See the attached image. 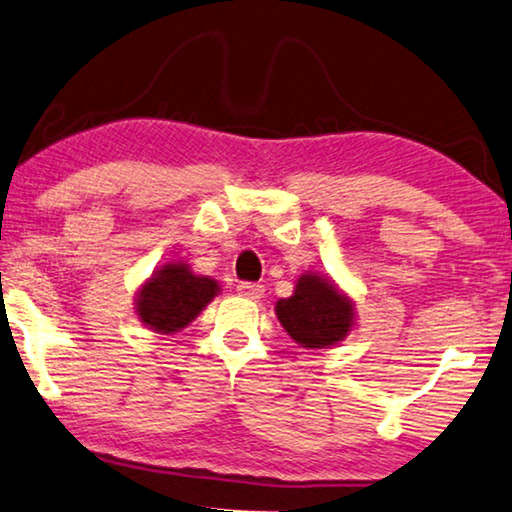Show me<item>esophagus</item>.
<instances>
[{"instance_id": "34e87169", "label": "esophagus", "mask_w": 512, "mask_h": 512, "mask_svg": "<svg viewBox=\"0 0 512 512\" xmlns=\"http://www.w3.org/2000/svg\"><path fill=\"white\" fill-rule=\"evenodd\" d=\"M265 288L261 283H251V281H242L238 283V295L240 297H247V299H261L263 297Z\"/></svg>"}]
</instances>
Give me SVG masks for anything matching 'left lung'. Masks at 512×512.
<instances>
[{
	"label": "left lung",
	"mask_w": 512,
	"mask_h": 512,
	"mask_svg": "<svg viewBox=\"0 0 512 512\" xmlns=\"http://www.w3.org/2000/svg\"><path fill=\"white\" fill-rule=\"evenodd\" d=\"M276 315L299 345L324 349L349 333L354 308L333 283L315 274H304L297 281L295 295L276 301Z\"/></svg>",
	"instance_id": "obj_1"
}]
</instances>
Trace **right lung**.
<instances>
[{
  "instance_id": "1",
  "label": "right lung",
  "mask_w": 512,
  "mask_h": 512,
  "mask_svg": "<svg viewBox=\"0 0 512 512\" xmlns=\"http://www.w3.org/2000/svg\"><path fill=\"white\" fill-rule=\"evenodd\" d=\"M217 283L197 276L188 265H165L138 295V315L154 331L172 333L195 320L201 308L215 297Z\"/></svg>"
}]
</instances>
